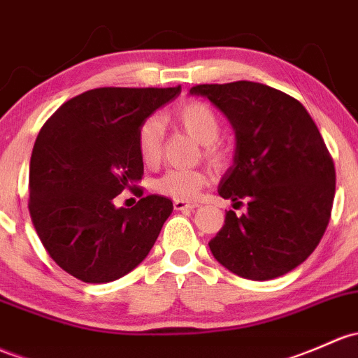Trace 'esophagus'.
Masks as SVG:
<instances>
[{
	"label": "esophagus",
	"instance_id": "34e87169",
	"mask_svg": "<svg viewBox=\"0 0 358 358\" xmlns=\"http://www.w3.org/2000/svg\"><path fill=\"white\" fill-rule=\"evenodd\" d=\"M173 206H175L176 210H194L199 204H197V202H190V201H182V199H175Z\"/></svg>",
	"mask_w": 358,
	"mask_h": 358
}]
</instances>
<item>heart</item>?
Wrapping results in <instances>:
<instances>
[{"instance_id": "heart-1", "label": "heart", "mask_w": 358, "mask_h": 358, "mask_svg": "<svg viewBox=\"0 0 358 358\" xmlns=\"http://www.w3.org/2000/svg\"><path fill=\"white\" fill-rule=\"evenodd\" d=\"M171 120L204 145V154L213 166L221 168L228 163L229 150L220 141L221 122L216 111L208 103L190 99L176 106L171 113ZM137 148L141 159L148 166H154L161 157V127L156 118H149L138 127ZM208 178L199 169H169L161 178L154 182V189L159 194L173 199L190 201L204 189Z\"/></svg>"}]
</instances>
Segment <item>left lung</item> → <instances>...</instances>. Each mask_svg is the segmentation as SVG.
Instances as JSON below:
<instances>
[{
    "mask_svg": "<svg viewBox=\"0 0 358 358\" xmlns=\"http://www.w3.org/2000/svg\"><path fill=\"white\" fill-rule=\"evenodd\" d=\"M235 131L233 164L217 194L247 213L227 210L209 242L214 259L236 276L274 280L302 264L319 245L334 199V164L306 108L257 82L202 84Z\"/></svg>",
    "mask_w": 358,
    "mask_h": 358,
    "instance_id": "1",
    "label": "left lung"
}]
</instances>
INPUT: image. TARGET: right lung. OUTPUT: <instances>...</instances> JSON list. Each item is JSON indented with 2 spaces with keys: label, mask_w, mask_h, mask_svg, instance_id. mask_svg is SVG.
Masks as SVG:
<instances>
[{
  "label": "right lung",
  "mask_w": 358,
  "mask_h": 358,
  "mask_svg": "<svg viewBox=\"0 0 358 358\" xmlns=\"http://www.w3.org/2000/svg\"><path fill=\"white\" fill-rule=\"evenodd\" d=\"M182 87L92 89L66 101L43 127L30 157L29 210L52 261L84 283H110L137 268L173 202L142 195L138 127ZM123 189L134 208H116Z\"/></svg>",
  "instance_id": "1"
}]
</instances>
